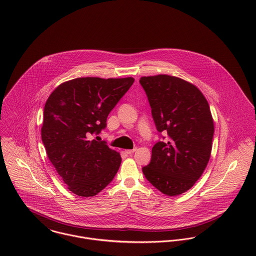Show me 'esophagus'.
Here are the masks:
<instances>
[{
	"label": "esophagus",
	"instance_id": "esophagus-1",
	"mask_svg": "<svg viewBox=\"0 0 256 256\" xmlns=\"http://www.w3.org/2000/svg\"><path fill=\"white\" fill-rule=\"evenodd\" d=\"M136 150H137V148H133V150H126V152H127L128 154H132L133 152H136Z\"/></svg>",
	"mask_w": 256,
	"mask_h": 256
}]
</instances>
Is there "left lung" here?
I'll use <instances>...</instances> for the list:
<instances>
[{"label": "left lung", "mask_w": 256, "mask_h": 256, "mask_svg": "<svg viewBox=\"0 0 256 256\" xmlns=\"http://www.w3.org/2000/svg\"><path fill=\"white\" fill-rule=\"evenodd\" d=\"M152 115L166 143L152 148L143 168L146 180L168 196L189 190L204 172L211 156L214 120L207 100L193 84L170 74L142 76Z\"/></svg>", "instance_id": "obj_1"}]
</instances>
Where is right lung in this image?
Returning a JSON list of instances; mask_svg holds the SVG:
<instances>
[{
    "instance_id": "1",
    "label": "right lung",
    "mask_w": 256,
    "mask_h": 256,
    "mask_svg": "<svg viewBox=\"0 0 256 256\" xmlns=\"http://www.w3.org/2000/svg\"><path fill=\"white\" fill-rule=\"evenodd\" d=\"M133 82L131 76L76 78L49 96L41 138L48 158L74 194L92 197L117 174L120 154L90 136L106 128L110 111Z\"/></svg>"
}]
</instances>
